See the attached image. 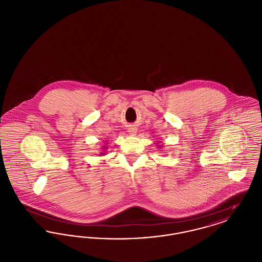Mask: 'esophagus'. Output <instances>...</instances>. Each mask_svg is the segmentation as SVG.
<instances>
[{"label":"esophagus","instance_id":"34e87169","mask_svg":"<svg viewBox=\"0 0 262 262\" xmlns=\"http://www.w3.org/2000/svg\"><path fill=\"white\" fill-rule=\"evenodd\" d=\"M130 135H135L137 132H136V128H134V127H130V128H128V130H127Z\"/></svg>","mask_w":262,"mask_h":262}]
</instances>
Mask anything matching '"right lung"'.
<instances>
[{
  "label": "right lung",
  "instance_id": "right-lung-1",
  "mask_svg": "<svg viewBox=\"0 0 262 262\" xmlns=\"http://www.w3.org/2000/svg\"><path fill=\"white\" fill-rule=\"evenodd\" d=\"M101 154H104V153H101Z\"/></svg>",
  "mask_w": 262,
  "mask_h": 262
}]
</instances>
